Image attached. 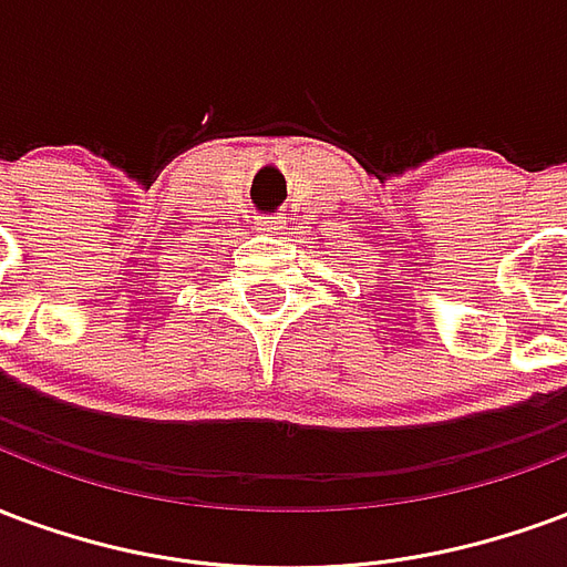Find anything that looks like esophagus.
Instances as JSON below:
<instances>
[{"mask_svg":"<svg viewBox=\"0 0 567 567\" xmlns=\"http://www.w3.org/2000/svg\"><path fill=\"white\" fill-rule=\"evenodd\" d=\"M256 229L266 235H284V229H287V217H259V220H256Z\"/></svg>","mask_w":567,"mask_h":567,"instance_id":"34e87169","label":"esophagus"}]
</instances>
